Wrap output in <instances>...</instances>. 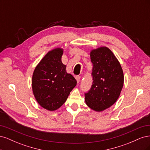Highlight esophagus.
Returning a JSON list of instances; mask_svg holds the SVG:
<instances>
[{
    "label": "esophagus",
    "mask_w": 150,
    "mask_h": 150,
    "mask_svg": "<svg viewBox=\"0 0 150 150\" xmlns=\"http://www.w3.org/2000/svg\"><path fill=\"white\" fill-rule=\"evenodd\" d=\"M76 79L77 81V82L79 83L80 81V79H81V77L79 76H76Z\"/></svg>",
    "instance_id": "obj_1"
}]
</instances>
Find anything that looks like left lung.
I'll return each instance as SVG.
<instances>
[{
  "label": "left lung",
  "instance_id": "1",
  "mask_svg": "<svg viewBox=\"0 0 150 150\" xmlns=\"http://www.w3.org/2000/svg\"><path fill=\"white\" fill-rule=\"evenodd\" d=\"M90 57L93 84L84 93L85 101L92 110L102 111L111 106L119 98L123 86V72L114 54L106 47L93 50Z\"/></svg>",
  "mask_w": 150,
  "mask_h": 150
}]
</instances>
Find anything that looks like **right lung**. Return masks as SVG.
Segmentation results:
<instances>
[{
	"label": "right lung",
	"instance_id": "add662e5",
	"mask_svg": "<svg viewBox=\"0 0 150 150\" xmlns=\"http://www.w3.org/2000/svg\"><path fill=\"white\" fill-rule=\"evenodd\" d=\"M63 49L49 51L35 68L32 86L38 103L49 111H54L64 104L77 83L71 74L67 73L62 64Z\"/></svg>",
	"mask_w": 150,
	"mask_h": 150
}]
</instances>
